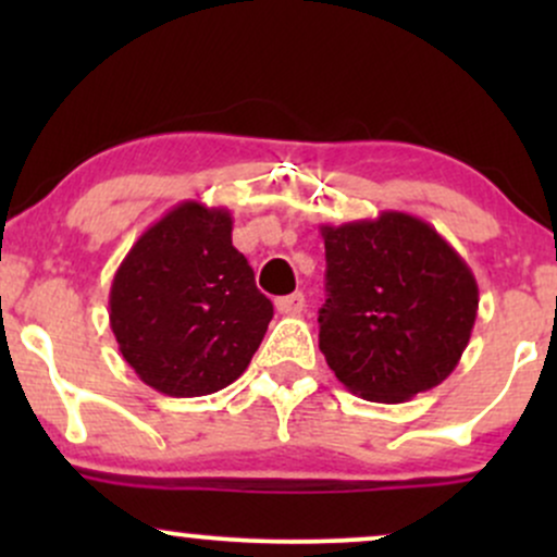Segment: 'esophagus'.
I'll return each mask as SVG.
<instances>
[{
    "mask_svg": "<svg viewBox=\"0 0 557 557\" xmlns=\"http://www.w3.org/2000/svg\"><path fill=\"white\" fill-rule=\"evenodd\" d=\"M274 306H277L280 314L296 317V314H300V311H304L306 298H304V293H290V296H283V298L274 300Z\"/></svg>",
    "mask_w": 557,
    "mask_h": 557,
    "instance_id": "34e87169",
    "label": "esophagus"
}]
</instances>
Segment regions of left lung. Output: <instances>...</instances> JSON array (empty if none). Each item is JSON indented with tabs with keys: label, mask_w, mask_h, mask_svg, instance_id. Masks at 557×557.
I'll use <instances>...</instances> for the list:
<instances>
[{
	"label": "left lung",
	"mask_w": 557,
	"mask_h": 557,
	"mask_svg": "<svg viewBox=\"0 0 557 557\" xmlns=\"http://www.w3.org/2000/svg\"><path fill=\"white\" fill-rule=\"evenodd\" d=\"M327 300L319 350L350 393L403 403L450 376L476 322L479 287L456 248L424 220L322 225Z\"/></svg>",
	"instance_id": "left-lung-1"
}]
</instances>
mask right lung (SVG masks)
Masks as SVG:
<instances>
[{
  "mask_svg": "<svg viewBox=\"0 0 557 557\" xmlns=\"http://www.w3.org/2000/svg\"><path fill=\"white\" fill-rule=\"evenodd\" d=\"M272 300L233 246L227 209L183 201L133 243L110 290V327L157 393L198 398L227 387L257 354Z\"/></svg>",
  "mask_w": 557,
  "mask_h": 557,
  "instance_id": "obj_1",
  "label": "right lung"
}]
</instances>
